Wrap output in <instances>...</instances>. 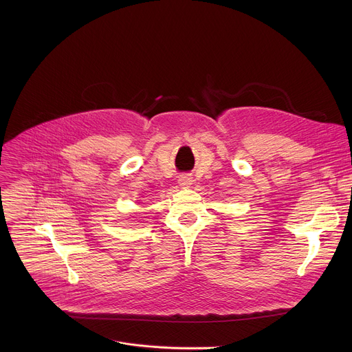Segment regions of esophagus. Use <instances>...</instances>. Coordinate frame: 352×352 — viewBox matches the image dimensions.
Returning <instances> with one entry per match:
<instances>
[{
    "label": "esophagus",
    "instance_id": "1",
    "mask_svg": "<svg viewBox=\"0 0 352 352\" xmlns=\"http://www.w3.org/2000/svg\"><path fill=\"white\" fill-rule=\"evenodd\" d=\"M178 184H179L181 186H184V188H188V186H190V184H192V177H190L189 174H182V175H179V178H178Z\"/></svg>",
    "mask_w": 352,
    "mask_h": 352
}]
</instances>
